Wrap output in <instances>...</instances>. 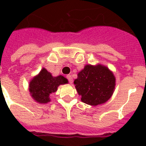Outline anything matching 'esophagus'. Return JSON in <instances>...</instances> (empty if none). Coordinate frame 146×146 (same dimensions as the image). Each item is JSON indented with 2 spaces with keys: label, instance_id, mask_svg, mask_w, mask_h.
<instances>
[{
  "label": "esophagus",
  "instance_id": "esophagus-1",
  "mask_svg": "<svg viewBox=\"0 0 146 146\" xmlns=\"http://www.w3.org/2000/svg\"><path fill=\"white\" fill-rule=\"evenodd\" d=\"M66 78L68 79V80H69V82H70V83H72V82H73V79H72V75L68 74V75H66Z\"/></svg>",
  "mask_w": 146,
  "mask_h": 146
}]
</instances>
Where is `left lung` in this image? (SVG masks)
I'll list each match as a JSON object with an SVG mask.
<instances>
[{
    "label": "left lung",
    "mask_w": 146,
    "mask_h": 146,
    "mask_svg": "<svg viewBox=\"0 0 146 146\" xmlns=\"http://www.w3.org/2000/svg\"><path fill=\"white\" fill-rule=\"evenodd\" d=\"M115 78L102 65H87L77 74L74 83L84 103L96 106L107 102L113 94Z\"/></svg>",
    "instance_id": "left-lung-1"
}]
</instances>
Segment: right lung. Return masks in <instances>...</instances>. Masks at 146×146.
<instances>
[{
    "label": "right lung",
    "instance_id": "right-lung-1",
    "mask_svg": "<svg viewBox=\"0 0 146 146\" xmlns=\"http://www.w3.org/2000/svg\"><path fill=\"white\" fill-rule=\"evenodd\" d=\"M68 80L60 75L52 77L50 72L44 68L39 74L35 77L29 85V91L34 100L39 103H47L50 102V96L57 91L60 85L66 84Z\"/></svg>",
    "mask_w": 146,
    "mask_h": 146
}]
</instances>
